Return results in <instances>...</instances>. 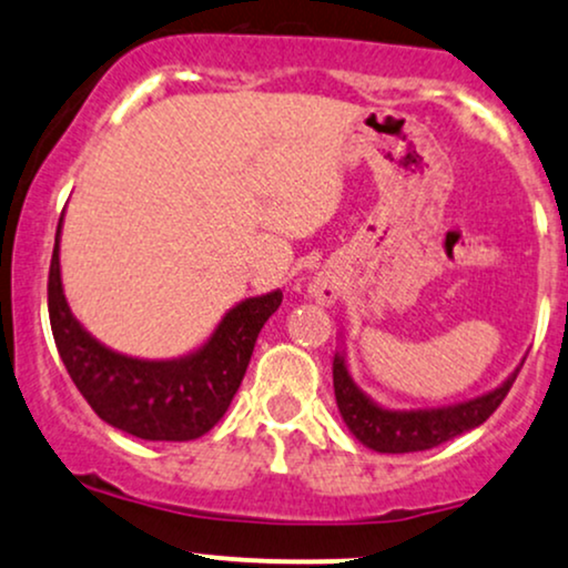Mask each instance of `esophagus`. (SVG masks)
<instances>
[{"label": "esophagus", "instance_id": "34e87169", "mask_svg": "<svg viewBox=\"0 0 568 568\" xmlns=\"http://www.w3.org/2000/svg\"><path fill=\"white\" fill-rule=\"evenodd\" d=\"M310 296L314 298V302L317 304H323V306H331V304H336V298H338V283L336 280H333L331 275H317L310 283Z\"/></svg>", "mask_w": 568, "mask_h": 568}]
</instances>
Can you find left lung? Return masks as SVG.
<instances>
[{"mask_svg": "<svg viewBox=\"0 0 568 568\" xmlns=\"http://www.w3.org/2000/svg\"><path fill=\"white\" fill-rule=\"evenodd\" d=\"M518 371L521 367H516L500 386L476 396V399L457 402V405L447 407L388 409L371 399V396L354 384L349 365H346V352L341 349L333 357V388H336V405L341 418H344L346 428L357 436V442L375 449V453L402 455L439 447V444L481 426L500 407L505 396H508Z\"/></svg>", "mask_w": 568, "mask_h": 568, "instance_id": "1", "label": "left lung"}]
</instances>
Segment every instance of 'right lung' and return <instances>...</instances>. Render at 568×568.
<instances>
[{
	"label": "right lung",
	"mask_w": 568,
	"mask_h": 568,
	"mask_svg": "<svg viewBox=\"0 0 568 568\" xmlns=\"http://www.w3.org/2000/svg\"><path fill=\"white\" fill-rule=\"evenodd\" d=\"M60 230L47 283L54 346L89 407L108 426L148 442H190L216 426L241 386L262 327L283 291L245 298L224 314L203 346L176 359H140L100 344L73 317L60 280Z\"/></svg>",
	"instance_id": "right-lung-1"
}]
</instances>
